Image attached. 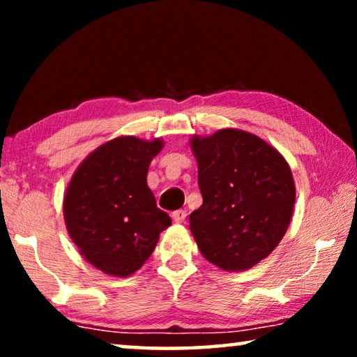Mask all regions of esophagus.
<instances>
[{"label":"esophagus","instance_id":"esophagus-1","mask_svg":"<svg viewBox=\"0 0 357 357\" xmlns=\"http://www.w3.org/2000/svg\"><path fill=\"white\" fill-rule=\"evenodd\" d=\"M173 222L174 223H184L185 222V217H187V213L184 209H179V211H174L173 213Z\"/></svg>","mask_w":357,"mask_h":357}]
</instances>
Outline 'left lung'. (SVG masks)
Listing matches in <instances>:
<instances>
[{"label": "left lung", "instance_id": "left-lung-1", "mask_svg": "<svg viewBox=\"0 0 357 357\" xmlns=\"http://www.w3.org/2000/svg\"><path fill=\"white\" fill-rule=\"evenodd\" d=\"M203 204L189 217L202 255L222 271H247L269 257L293 217L291 168L273 144L241 129L190 138Z\"/></svg>", "mask_w": 357, "mask_h": 357}]
</instances>
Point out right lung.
<instances>
[{"label":"right lung","instance_id":"right-lung-1","mask_svg":"<svg viewBox=\"0 0 357 357\" xmlns=\"http://www.w3.org/2000/svg\"><path fill=\"white\" fill-rule=\"evenodd\" d=\"M162 148V138L121 135L89 153L72 174L63 200L66 228L80 255L104 274H134L172 225L146 183Z\"/></svg>","mask_w":357,"mask_h":357}]
</instances>
